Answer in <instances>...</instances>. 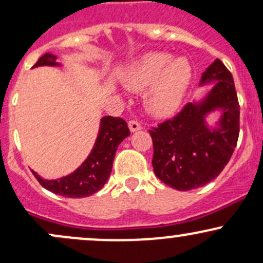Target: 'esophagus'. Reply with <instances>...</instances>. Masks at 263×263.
Segmentation results:
<instances>
[{"label": "esophagus", "mask_w": 263, "mask_h": 263, "mask_svg": "<svg viewBox=\"0 0 263 263\" xmlns=\"http://www.w3.org/2000/svg\"><path fill=\"white\" fill-rule=\"evenodd\" d=\"M128 127H129V131H131V132L140 131V129L142 128V126H141L140 123L137 122V121H129V122H128Z\"/></svg>", "instance_id": "1"}]
</instances>
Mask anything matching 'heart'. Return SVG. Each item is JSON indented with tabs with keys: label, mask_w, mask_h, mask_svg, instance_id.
<instances>
[{
	"label": "heart",
	"mask_w": 263,
	"mask_h": 263,
	"mask_svg": "<svg viewBox=\"0 0 263 263\" xmlns=\"http://www.w3.org/2000/svg\"><path fill=\"white\" fill-rule=\"evenodd\" d=\"M192 66L183 57L166 52H149L132 65L126 82L135 91H145L146 105L156 117L175 114L192 81Z\"/></svg>",
	"instance_id": "heart-1"
}]
</instances>
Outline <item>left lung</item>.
<instances>
[{
  "instance_id": "8db88e82",
  "label": "left lung",
  "mask_w": 263,
  "mask_h": 263,
  "mask_svg": "<svg viewBox=\"0 0 263 263\" xmlns=\"http://www.w3.org/2000/svg\"><path fill=\"white\" fill-rule=\"evenodd\" d=\"M212 85L202 99L187 103L172 120L149 131L155 175L177 191L215 180L229 163L239 134V106L232 74L220 60L202 73L200 87ZM218 111L213 125L206 117Z\"/></svg>"
}]
</instances>
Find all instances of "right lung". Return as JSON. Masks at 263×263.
<instances>
[{
  "instance_id": "right-lung-1",
  "label": "right lung",
  "mask_w": 263,
  "mask_h": 263,
  "mask_svg": "<svg viewBox=\"0 0 263 263\" xmlns=\"http://www.w3.org/2000/svg\"><path fill=\"white\" fill-rule=\"evenodd\" d=\"M56 60V54L48 52L40 57L33 67H40V66L59 67L61 63L57 62ZM128 136L129 129L125 120L120 117L105 116L100 121L96 142L87 158L79 168L57 180H46L34 171H32V174L42 187L56 195L70 198L88 197L100 191L107 182L117 147Z\"/></svg>"
}]
</instances>
